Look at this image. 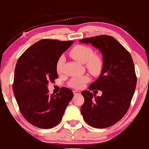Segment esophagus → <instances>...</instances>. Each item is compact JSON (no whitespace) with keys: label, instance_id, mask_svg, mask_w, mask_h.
<instances>
[{"label":"esophagus","instance_id":"obj_1","mask_svg":"<svg viewBox=\"0 0 149 149\" xmlns=\"http://www.w3.org/2000/svg\"><path fill=\"white\" fill-rule=\"evenodd\" d=\"M73 94H74L75 95H80L81 94V92L79 91H77V90H75V91H73Z\"/></svg>","mask_w":149,"mask_h":149}]
</instances>
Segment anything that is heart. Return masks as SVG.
I'll use <instances>...</instances> for the list:
<instances>
[{
	"label": "heart",
	"mask_w": 149,
	"mask_h": 149,
	"mask_svg": "<svg viewBox=\"0 0 149 149\" xmlns=\"http://www.w3.org/2000/svg\"><path fill=\"white\" fill-rule=\"evenodd\" d=\"M70 56L77 61L86 64V67L92 74L98 75L103 69V62L102 58L97 54H94L93 49L90 47L84 45H77L70 51ZM64 59L63 56H60L56 63V69L58 73L63 71ZM89 81L88 76H82L72 78L68 83V86L74 88H81L86 83Z\"/></svg>",
	"instance_id": "obj_1"
}]
</instances>
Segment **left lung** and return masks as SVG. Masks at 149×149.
<instances>
[{"label":"left lung","instance_id":"left-lung-1","mask_svg":"<svg viewBox=\"0 0 149 149\" xmlns=\"http://www.w3.org/2000/svg\"><path fill=\"white\" fill-rule=\"evenodd\" d=\"M91 43L102 54L103 69L89 91L81 94L84 103L81 112L91 126L104 128L111 126L128 111L136 86V76L132 57L121 44L110 36H97L80 40ZM96 89L102 91L101 97L90 92Z\"/></svg>","mask_w":149,"mask_h":149}]
</instances>
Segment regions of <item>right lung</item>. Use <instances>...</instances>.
<instances>
[{
	"instance_id": "obj_1",
	"label": "right lung",
	"mask_w": 149,
	"mask_h": 149,
	"mask_svg": "<svg viewBox=\"0 0 149 149\" xmlns=\"http://www.w3.org/2000/svg\"><path fill=\"white\" fill-rule=\"evenodd\" d=\"M73 43L43 39L29 47L17 61L14 95L23 116L38 128H51L58 124L73 98V92L68 88L51 95L47 86L58 79V59Z\"/></svg>"
}]
</instances>
